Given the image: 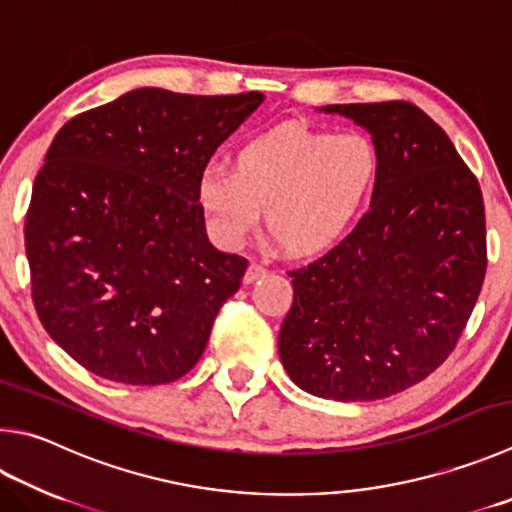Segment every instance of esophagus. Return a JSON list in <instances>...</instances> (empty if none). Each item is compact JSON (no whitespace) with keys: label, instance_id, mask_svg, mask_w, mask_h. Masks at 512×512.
Returning a JSON list of instances; mask_svg holds the SVG:
<instances>
[{"label":"esophagus","instance_id":"esophagus-1","mask_svg":"<svg viewBox=\"0 0 512 512\" xmlns=\"http://www.w3.org/2000/svg\"><path fill=\"white\" fill-rule=\"evenodd\" d=\"M266 273H268L266 266L253 262V264L248 266V271H246V275H244V282H246V284H253V282L259 280V277H264Z\"/></svg>","mask_w":512,"mask_h":512}]
</instances>
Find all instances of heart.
Instances as JSON below:
<instances>
[{
  "instance_id": "b5f03b06",
  "label": "heart",
  "mask_w": 512,
  "mask_h": 512,
  "mask_svg": "<svg viewBox=\"0 0 512 512\" xmlns=\"http://www.w3.org/2000/svg\"><path fill=\"white\" fill-rule=\"evenodd\" d=\"M380 172L362 132L277 125L235 152L232 170L206 167L197 197L221 244L235 248L266 224L295 257L327 253L365 210Z\"/></svg>"
}]
</instances>
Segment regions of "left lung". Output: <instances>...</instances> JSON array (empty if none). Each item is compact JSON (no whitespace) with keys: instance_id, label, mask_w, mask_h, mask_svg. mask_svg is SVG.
<instances>
[{"instance_id":"left-lung-1","label":"left lung","mask_w":512,"mask_h":512,"mask_svg":"<svg viewBox=\"0 0 512 512\" xmlns=\"http://www.w3.org/2000/svg\"><path fill=\"white\" fill-rule=\"evenodd\" d=\"M380 154L371 208L309 266L288 271L293 306L280 358L297 387L331 401H378L443 365L486 277L477 176L412 102L327 105Z\"/></svg>"}]
</instances>
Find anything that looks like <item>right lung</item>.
<instances>
[{
    "label": "right lung",
    "instance_id": "obj_1",
    "mask_svg": "<svg viewBox=\"0 0 512 512\" xmlns=\"http://www.w3.org/2000/svg\"><path fill=\"white\" fill-rule=\"evenodd\" d=\"M262 100L145 87L55 134L26 212L31 295L91 374L165 385L197 365L248 268L208 241L199 176Z\"/></svg>",
    "mask_w": 512,
    "mask_h": 512
}]
</instances>
